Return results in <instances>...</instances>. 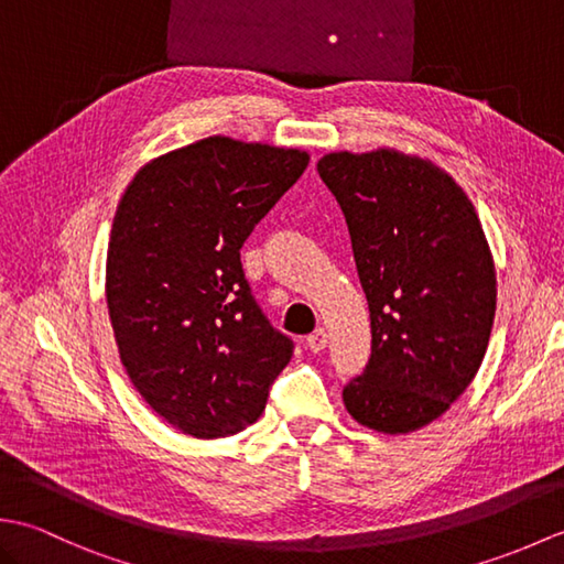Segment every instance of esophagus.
<instances>
[{
    "instance_id": "34e87169",
    "label": "esophagus",
    "mask_w": 564,
    "mask_h": 564,
    "mask_svg": "<svg viewBox=\"0 0 564 564\" xmlns=\"http://www.w3.org/2000/svg\"><path fill=\"white\" fill-rule=\"evenodd\" d=\"M325 346H327V332L322 329V327H317V329L307 337V349L319 354V351H325Z\"/></svg>"
}]
</instances>
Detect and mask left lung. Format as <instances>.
<instances>
[{"instance_id":"1","label":"left lung","mask_w":564,"mask_h":564,"mask_svg":"<svg viewBox=\"0 0 564 564\" xmlns=\"http://www.w3.org/2000/svg\"><path fill=\"white\" fill-rule=\"evenodd\" d=\"M317 172L349 225L373 334L364 376L344 388L346 412L378 434H412L482 366L497 313L492 249L473 200L426 158L341 150Z\"/></svg>"}]
</instances>
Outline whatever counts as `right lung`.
I'll return each instance as SVG.
<instances>
[{
  "label": "right lung",
  "mask_w": 564,
  "mask_h": 564,
  "mask_svg": "<svg viewBox=\"0 0 564 564\" xmlns=\"http://www.w3.org/2000/svg\"><path fill=\"white\" fill-rule=\"evenodd\" d=\"M310 162L305 150L203 138L140 166L118 200L106 305L126 373L194 438L254 424L293 341L261 315L239 249Z\"/></svg>",
  "instance_id": "obj_1"
}]
</instances>
